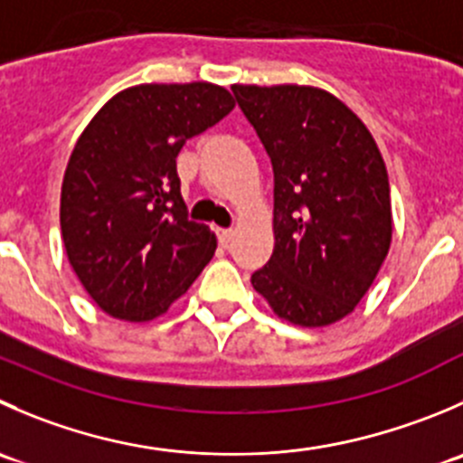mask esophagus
<instances>
[{
	"label": "esophagus",
	"mask_w": 463,
	"mask_h": 463,
	"mask_svg": "<svg viewBox=\"0 0 463 463\" xmlns=\"http://www.w3.org/2000/svg\"><path fill=\"white\" fill-rule=\"evenodd\" d=\"M232 237H235V231H232V228H219V231H217V240H219V244H222V246L231 244Z\"/></svg>",
	"instance_id": "obj_1"
}]
</instances>
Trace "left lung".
Instances as JSON below:
<instances>
[{
	"instance_id": "obj_1",
	"label": "left lung",
	"mask_w": 463,
	"mask_h": 463,
	"mask_svg": "<svg viewBox=\"0 0 463 463\" xmlns=\"http://www.w3.org/2000/svg\"><path fill=\"white\" fill-rule=\"evenodd\" d=\"M273 167L271 260L250 276L273 312L303 327L351 314L392 244V196L369 128L309 85H232Z\"/></svg>"
}]
</instances>
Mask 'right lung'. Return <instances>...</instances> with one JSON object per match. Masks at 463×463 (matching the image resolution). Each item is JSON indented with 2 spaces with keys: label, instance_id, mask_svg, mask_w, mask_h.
Segmentation results:
<instances>
[{
  "label": "right lung",
  "instance_id": "add662e5",
  "mask_svg": "<svg viewBox=\"0 0 463 463\" xmlns=\"http://www.w3.org/2000/svg\"><path fill=\"white\" fill-rule=\"evenodd\" d=\"M232 108L226 88L203 80L136 85L115 94L76 140L61 190L62 244L110 317H160L213 260L217 237L187 217L176 158Z\"/></svg>",
  "mask_w": 463,
  "mask_h": 463
}]
</instances>
